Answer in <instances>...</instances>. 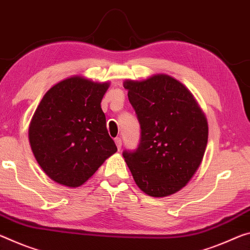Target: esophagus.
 I'll return each instance as SVG.
<instances>
[{
  "label": "esophagus",
  "instance_id": "1",
  "mask_svg": "<svg viewBox=\"0 0 250 250\" xmlns=\"http://www.w3.org/2000/svg\"><path fill=\"white\" fill-rule=\"evenodd\" d=\"M114 142H116V146H117L118 150H120L121 149V146H122L121 138H116V139H114Z\"/></svg>",
  "mask_w": 250,
  "mask_h": 250
}]
</instances>
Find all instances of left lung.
I'll use <instances>...</instances> for the list:
<instances>
[{
  "mask_svg": "<svg viewBox=\"0 0 250 250\" xmlns=\"http://www.w3.org/2000/svg\"><path fill=\"white\" fill-rule=\"evenodd\" d=\"M141 138L134 152H124L138 187L151 197H167L185 187L203 161L208 122L192 93L165 73L125 80Z\"/></svg>",
  "mask_w": 250,
  "mask_h": 250,
  "instance_id": "1",
  "label": "left lung"
}]
</instances>
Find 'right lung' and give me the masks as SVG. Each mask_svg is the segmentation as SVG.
<instances>
[{"instance_id": "add662e5", "label": "right lung", "mask_w": 250, "mask_h": 250, "mask_svg": "<svg viewBox=\"0 0 250 250\" xmlns=\"http://www.w3.org/2000/svg\"><path fill=\"white\" fill-rule=\"evenodd\" d=\"M110 82L72 75L46 91L29 126L31 149L45 175L80 187L117 152L101 101Z\"/></svg>"}]
</instances>
